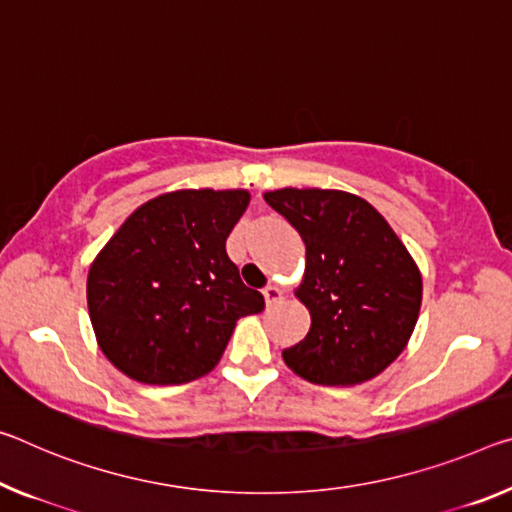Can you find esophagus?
I'll list each match as a JSON object with an SVG mask.
<instances>
[{"instance_id":"esophagus-1","label":"esophagus","mask_w":512,"mask_h":512,"mask_svg":"<svg viewBox=\"0 0 512 512\" xmlns=\"http://www.w3.org/2000/svg\"><path fill=\"white\" fill-rule=\"evenodd\" d=\"M262 294H264L266 305H275V303H278V300H282V289L275 287V285H266L262 289Z\"/></svg>"}]
</instances>
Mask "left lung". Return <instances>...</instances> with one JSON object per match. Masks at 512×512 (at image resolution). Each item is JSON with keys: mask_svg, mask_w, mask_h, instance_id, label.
Segmentation results:
<instances>
[{"mask_svg": "<svg viewBox=\"0 0 512 512\" xmlns=\"http://www.w3.org/2000/svg\"><path fill=\"white\" fill-rule=\"evenodd\" d=\"M264 200L305 243L298 289L312 316L282 358L314 385H358L408 344L421 305L417 264L367 200L344 191L280 189Z\"/></svg>", "mask_w": 512, "mask_h": 512, "instance_id": "1", "label": "left lung"}]
</instances>
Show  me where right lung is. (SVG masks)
<instances>
[{
	"mask_svg": "<svg viewBox=\"0 0 512 512\" xmlns=\"http://www.w3.org/2000/svg\"><path fill=\"white\" fill-rule=\"evenodd\" d=\"M246 191H175L120 225L88 273V312L102 351L129 378L182 385L221 360L234 323L264 310L225 239Z\"/></svg>",
	"mask_w": 512,
	"mask_h": 512,
	"instance_id": "add662e5",
	"label": "right lung"
}]
</instances>
